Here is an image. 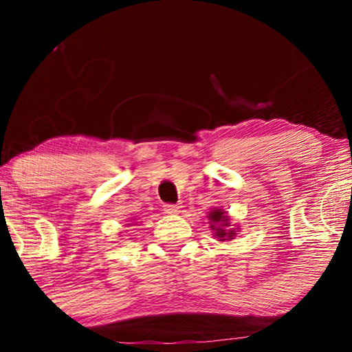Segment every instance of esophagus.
<instances>
[{"label": "esophagus", "instance_id": "esophagus-1", "mask_svg": "<svg viewBox=\"0 0 352 352\" xmlns=\"http://www.w3.org/2000/svg\"><path fill=\"white\" fill-rule=\"evenodd\" d=\"M182 206L181 205H171V204H166L165 208H163V211H165L166 214H177L181 211Z\"/></svg>", "mask_w": 352, "mask_h": 352}]
</instances>
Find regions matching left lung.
I'll return each instance as SVG.
<instances>
[{"label": "left lung", "instance_id": "8db88e82", "mask_svg": "<svg viewBox=\"0 0 352 352\" xmlns=\"http://www.w3.org/2000/svg\"><path fill=\"white\" fill-rule=\"evenodd\" d=\"M206 218L210 219V229L213 230L214 239H218L219 242H229L239 232V228H232L230 216L223 208L214 206L208 211Z\"/></svg>", "mask_w": 352, "mask_h": 352}]
</instances>
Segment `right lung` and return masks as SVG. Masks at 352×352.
Here are the masks:
<instances>
[{
  "instance_id": "right-lung-1",
  "label": "right lung",
  "mask_w": 352,
  "mask_h": 352,
  "mask_svg": "<svg viewBox=\"0 0 352 352\" xmlns=\"http://www.w3.org/2000/svg\"><path fill=\"white\" fill-rule=\"evenodd\" d=\"M128 226H131V223H129V224H128Z\"/></svg>"
}]
</instances>
